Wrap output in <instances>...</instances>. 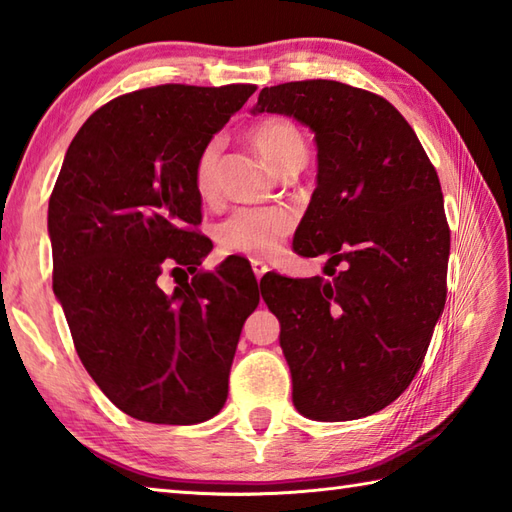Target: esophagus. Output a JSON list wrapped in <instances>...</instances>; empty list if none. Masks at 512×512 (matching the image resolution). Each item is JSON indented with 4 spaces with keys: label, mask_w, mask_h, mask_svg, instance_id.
Wrapping results in <instances>:
<instances>
[{
    "label": "esophagus",
    "mask_w": 512,
    "mask_h": 512,
    "mask_svg": "<svg viewBox=\"0 0 512 512\" xmlns=\"http://www.w3.org/2000/svg\"><path fill=\"white\" fill-rule=\"evenodd\" d=\"M268 271H271V268H268L266 262H262V259H253V273H255L257 280H259V277H262V275H266Z\"/></svg>",
    "instance_id": "obj_1"
}]
</instances>
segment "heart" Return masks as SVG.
<instances>
[{
    "label": "heart",
    "mask_w": 512,
    "mask_h": 512,
    "mask_svg": "<svg viewBox=\"0 0 512 512\" xmlns=\"http://www.w3.org/2000/svg\"><path fill=\"white\" fill-rule=\"evenodd\" d=\"M250 138L257 152L275 170L284 172L288 165L306 159V141L300 129L284 116L262 118L250 129ZM219 156L221 141L212 138L201 147L192 167V185L199 199H215L219 185ZM295 219L282 208H239L221 221L217 239L224 250L250 257L273 255L282 241L291 235Z\"/></svg>",
    "instance_id": "obj_1"
}]
</instances>
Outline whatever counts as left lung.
I'll list each match as a JSON object with an SVG mask.
<instances>
[{"mask_svg":"<svg viewBox=\"0 0 512 512\" xmlns=\"http://www.w3.org/2000/svg\"><path fill=\"white\" fill-rule=\"evenodd\" d=\"M264 111L315 134L318 188L293 250L329 255V280L259 282L280 320L293 405L313 421L380 412L410 387L445 306L450 228L439 176L410 123L371 91L286 82L262 89L253 114Z\"/></svg>","mask_w":512,"mask_h":512,"instance_id":"1","label":"left lung"}]
</instances>
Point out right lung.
Masks as SVG:
<instances>
[{
    "instance_id": "right-lung-1",
    "label": "right lung",
    "mask_w": 512,
    "mask_h": 512,
    "mask_svg": "<svg viewBox=\"0 0 512 512\" xmlns=\"http://www.w3.org/2000/svg\"><path fill=\"white\" fill-rule=\"evenodd\" d=\"M255 89L161 85L118 96L80 127L55 181L53 293L89 376L138 421L203 423L228 398L257 280L226 262L199 271L210 248L194 230L192 167ZM163 270L186 275L172 294L155 282Z\"/></svg>"
}]
</instances>
